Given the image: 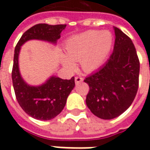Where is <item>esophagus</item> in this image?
<instances>
[{
	"label": "esophagus",
	"mask_w": 150,
	"mask_h": 150,
	"mask_svg": "<svg viewBox=\"0 0 150 150\" xmlns=\"http://www.w3.org/2000/svg\"><path fill=\"white\" fill-rule=\"evenodd\" d=\"M82 81H83V78L81 77H75V82H76V84H79L81 82H82Z\"/></svg>",
	"instance_id": "esophagus-1"
}]
</instances>
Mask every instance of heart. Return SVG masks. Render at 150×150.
<instances>
[{
  "instance_id": "b5f03b06",
  "label": "heart",
  "mask_w": 150,
  "mask_h": 150,
  "mask_svg": "<svg viewBox=\"0 0 150 150\" xmlns=\"http://www.w3.org/2000/svg\"><path fill=\"white\" fill-rule=\"evenodd\" d=\"M112 36L109 31L88 30L68 39L65 43L67 56H61L62 63L68 69L76 67L74 61L81 60L86 72H90L100 66L111 49Z\"/></svg>"
}]
</instances>
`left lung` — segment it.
Listing matches in <instances>:
<instances>
[{
    "label": "left lung",
    "instance_id": "8db88e82",
    "mask_svg": "<svg viewBox=\"0 0 150 150\" xmlns=\"http://www.w3.org/2000/svg\"><path fill=\"white\" fill-rule=\"evenodd\" d=\"M114 51L100 69L86 77L89 85L86 103L98 118L111 120L131 106L139 86L140 61L132 39L114 27Z\"/></svg>",
    "mask_w": 150,
    "mask_h": 150
}]
</instances>
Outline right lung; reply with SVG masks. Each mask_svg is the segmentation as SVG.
I'll use <instances>...</instances> for the list:
<instances>
[{"label":"right lung","instance_id":"add662e5","mask_svg":"<svg viewBox=\"0 0 150 150\" xmlns=\"http://www.w3.org/2000/svg\"><path fill=\"white\" fill-rule=\"evenodd\" d=\"M66 25L37 24L27 30L19 39L14 50L12 70L13 86L16 98L22 110L39 120H49L60 114L66 104L67 98L75 86L74 77L70 80L51 77L39 86H31L22 79L19 72L18 55L21 46L30 39L56 43Z\"/></svg>","mask_w":150,"mask_h":150}]
</instances>
